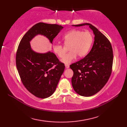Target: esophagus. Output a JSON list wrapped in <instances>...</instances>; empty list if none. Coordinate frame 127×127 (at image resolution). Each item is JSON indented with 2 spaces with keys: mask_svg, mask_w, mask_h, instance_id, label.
I'll list each match as a JSON object with an SVG mask.
<instances>
[{
  "mask_svg": "<svg viewBox=\"0 0 127 127\" xmlns=\"http://www.w3.org/2000/svg\"><path fill=\"white\" fill-rule=\"evenodd\" d=\"M65 67H66V68H69V64H65Z\"/></svg>",
  "mask_w": 127,
  "mask_h": 127,
  "instance_id": "esophagus-1",
  "label": "esophagus"
}]
</instances>
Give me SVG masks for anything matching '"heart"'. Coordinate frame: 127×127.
Returning <instances> with one entry per match:
<instances>
[{
    "label": "heart",
    "instance_id": "1",
    "mask_svg": "<svg viewBox=\"0 0 127 127\" xmlns=\"http://www.w3.org/2000/svg\"><path fill=\"white\" fill-rule=\"evenodd\" d=\"M65 45H69L70 51L61 59V62L69 64L74 60L77 56L82 58L89 51L93 42V36L90 32H83L74 30L64 34L62 37ZM53 51L60 58L65 55V50L63 45L56 44L53 46Z\"/></svg>",
    "mask_w": 127,
    "mask_h": 127
}]
</instances>
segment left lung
<instances>
[{"label": "left lung", "instance_id": "1", "mask_svg": "<svg viewBox=\"0 0 127 127\" xmlns=\"http://www.w3.org/2000/svg\"><path fill=\"white\" fill-rule=\"evenodd\" d=\"M88 25L95 35L93 47L83 59L72 64L70 68L74 72L71 78L73 88L83 96L96 94L105 86L112 70L113 54L108 39L95 26L89 23L74 25Z\"/></svg>", "mask_w": 127, "mask_h": 127}]
</instances>
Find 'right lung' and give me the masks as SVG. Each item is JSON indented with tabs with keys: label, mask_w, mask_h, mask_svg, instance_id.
<instances>
[{
	"label": "right lung",
	"mask_w": 127,
	"mask_h": 127,
	"mask_svg": "<svg viewBox=\"0 0 127 127\" xmlns=\"http://www.w3.org/2000/svg\"><path fill=\"white\" fill-rule=\"evenodd\" d=\"M63 27L39 23L22 37L16 55V64L25 87L36 97L45 98L54 93L65 66L53 52L39 53L31 48L30 42L38 34L47 37L51 43Z\"/></svg>",
	"instance_id": "add662e5"
}]
</instances>
